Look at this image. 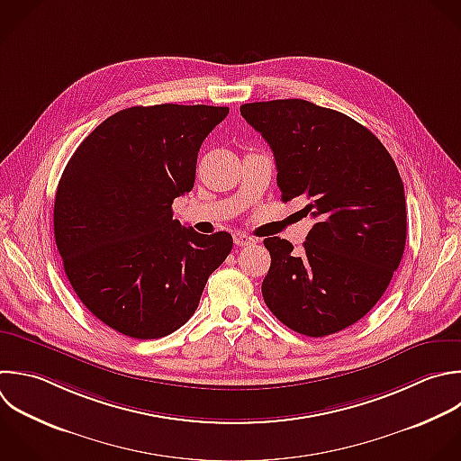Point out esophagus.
Listing matches in <instances>:
<instances>
[{"label": "esophagus", "mask_w": 461, "mask_h": 461, "mask_svg": "<svg viewBox=\"0 0 461 461\" xmlns=\"http://www.w3.org/2000/svg\"><path fill=\"white\" fill-rule=\"evenodd\" d=\"M234 243L238 247H249V245H254L256 240L245 232H234Z\"/></svg>", "instance_id": "obj_1"}]
</instances>
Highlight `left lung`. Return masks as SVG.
<instances>
[{"instance_id": "8db88e82", "label": "left lung", "mask_w": 461, "mask_h": 461, "mask_svg": "<svg viewBox=\"0 0 461 461\" xmlns=\"http://www.w3.org/2000/svg\"><path fill=\"white\" fill-rule=\"evenodd\" d=\"M243 119L268 142L281 200L315 218L303 252L265 238L261 292L290 330L324 337L360 321L382 297L405 247V194L382 142L348 115L303 99L250 103Z\"/></svg>"}]
</instances>
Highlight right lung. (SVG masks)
Masks as SVG:
<instances>
[{"instance_id":"add662e5","label":"right lung","mask_w":461,"mask_h":461,"mask_svg":"<svg viewBox=\"0 0 461 461\" xmlns=\"http://www.w3.org/2000/svg\"><path fill=\"white\" fill-rule=\"evenodd\" d=\"M223 106H133L76 149L58 185L54 234L67 277L106 326L160 339L198 308L209 276L232 250L229 232L198 234L173 220L194 185L198 151Z\"/></svg>"}]
</instances>
